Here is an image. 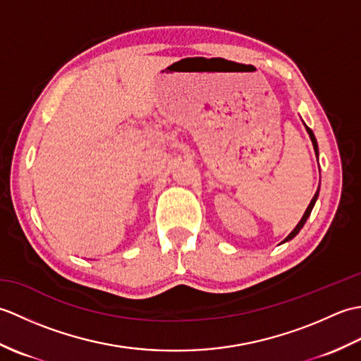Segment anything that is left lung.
I'll return each mask as SVG.
<instances>
[{"label": "left lung", "mask_w": 361, "mask_h": 361, "mask_svg": "<svg viewBox=\"0 0 361 361\" xmlns=\"http://www.w3.org/2000/svg\"><path fill=\"white\" fill-rule=\"evenodd\" d=\"M302 124H304V122H302ZM304 127H305V130H307V133H309V136H310V140H312V144H313V149H315V155L318 157L319 155V153H318V142H317V137H315V135H313V132H312V130L307 127V126H305L304 124ZM318 195H319V186H318V190H317V194L315 195H313V198H312V202H310V204L307 206V209H305V212H304V216H302V219L301 220H299V224L295 226V229H293V231H291L287 237H286V239H283L282 240V243H286V242H288V240H291V239H293V237L299 233V231H301V229H302V226H304V224H305V221H307V219H309V216H310V212H312V209H313V206H315V203H317V200H318Z\"/></svg>", "instance_id": "1"}]
</instances>
